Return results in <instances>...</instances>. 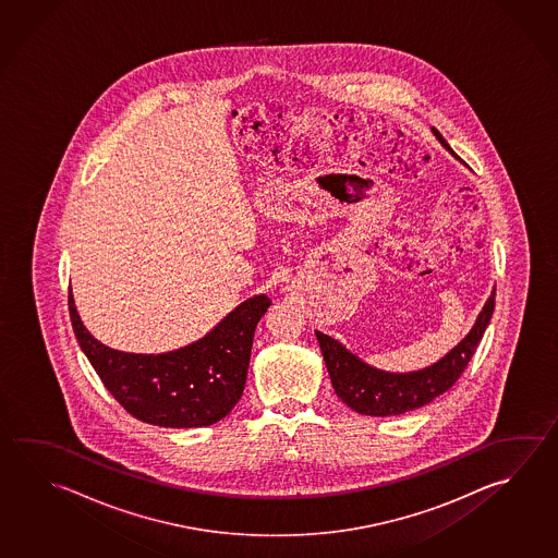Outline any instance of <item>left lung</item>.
I'll list each match as a JSON object with an SVG mask.
<instances>
[{
  "label": "left lung",
  "instance_id": "8db88e82",
  "mask_svg": "<svg viewBox=\"0 0 558 558\" xmlns=\"http://www.w3.org/2000/svg\"><path fill=\"white\" fill-rule=\"evenodd\" d=\"M436 140L452 153L445 137L433 128ZM454 155V153H452ZM496 306V289L487 296L482 313L460 342L435 364L423 369L396 374L369 365L352 354L332 336L315 330L316 340L325 357L326 369L335 387L336 396L360 415L396 416L425 407L454 386L466 369L468 362L482 342Z\"/></svg>",
  "mask_w": 558,
  "mask_h": 558
}]
</instances>
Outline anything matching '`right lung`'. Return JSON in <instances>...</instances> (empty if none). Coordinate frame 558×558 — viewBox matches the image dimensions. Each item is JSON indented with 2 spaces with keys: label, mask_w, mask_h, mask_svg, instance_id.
I'll return each instance as SVG.
<instances>
[{
  "label": "right lung",
  "mask_w": 558,
  "mask_h": 558,
  "mask_svg": "<svg viewBox=\"0 0 558 558\" xmlns=\"http://www.w3.org/2000/svg\"><path fill=\"white\" fill-rule=\"evenodd\" d=\"M267 294H254L193 344L162 354H132L101 344L88 332L69 291L72 328L101 384L135 418L165 428L218 423L245 387L255 326Z\"/></svg>",
  "instance_id": "right-lung-1"
}]
</instances>
